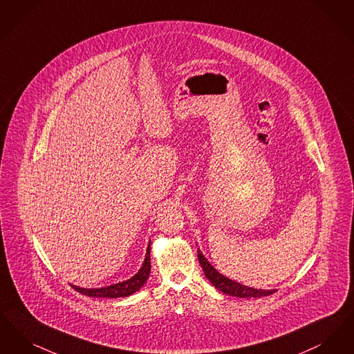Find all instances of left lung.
<instances>
[{
    "label": "left lung",
    "mask_w": 354,
    "mask_h": 354,
    "mask_svg": "<svg viewBox=\"0 0 354 354\" xmlns=\"http://www.w3.org/2000/svg\"><path fill=\"white\" fill-rule=\"evenodd\" d=\"M198 259H199V263L202 266V270H204V274L209 280V283L225 295L241 297V299H250V297L259 299V297L270 296V295L276 292V289H267V290L266 289H254V288L243 286L235 280H231V279L225 277L224 274L220 273L219 270L214 268V266L204 257V254L201 252V250H198Z\"/></svg>",
    "instance_id": "obj_1"
}]
</instances>
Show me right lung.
Returning a JSON list of instances; mask_svg holds the SVG:
<instances>
[{
  "label": "right lung",
  "instance_id": "right-lung-1",
  "mask_svg": "<svg viewBox=\"0 0 354 354\" xmlns=\"http://www.w3.org/2000/svg\"><path fill=\"white\" fill-rule=\"evenodd\" d=\"M150 270H151V261H150V243L147 245V251L145 256V261L140 267V270L135 273L133 277H130L126 281H120L113 286H102V288H81V286H71L82 293L84 296L88 297H107V299H118V297H127L130 295H133L135 292H138L142 286L146 284V281L149 280L150 276Z\"/></svg>",
  "mask_w": 354,
  "mask_h": 354
}]
</instances>
